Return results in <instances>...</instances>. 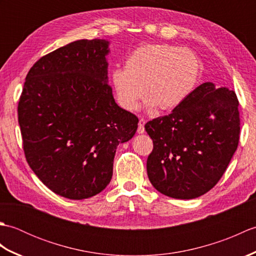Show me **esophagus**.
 Returning a JSON list of instances; mask_svg holds the SVG:
<instances>
[{
	"mask_svg": "<svg viewBox=\"0 0 256 256\" xmlns=\"http://www.w3.org/2000/svg\"><path fill=\"white\" fill-rule=\"evenodd\" d=\"M145 123H146V121H145L144 118H140V121H138V134H143V133L145 132V128H144Z\"/></svg>",
	"mask_w": 256,
	"mask_h": 256,
	"instance_id": "esophagus-1",
	"label": "esophagus"
}]
</instances>
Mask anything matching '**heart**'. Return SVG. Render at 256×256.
<instances>
[{"label": "heart", "instance_id": "b5f03b06", "mask_svg": "<svg viewBox=\"0 0 256 256\" xmlns=\"http://www.w3.org/2000/svg\"><path fill=\"white\" fill-rule=\"evenodd\" d=\"M199 74L200 62L192 50L148 44L130 54L124 70H114L112 84L120 106L125 110H138L144 94L150 108L172 110L192 94Z\"/></svg>", "mask_w": 256, "mask_h": 256}]
</instances>
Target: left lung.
I'll return each mask as SVG.
<instances>
[{"label": "left lung", "mask_w": 256, "mask_h": 256, "mask_svg": "<svg viewBox=\"0 0 256 256\" xmlns=\"http://www.w3.org/2000/svg\"><path fill=\"white\" fill-rule=\"evenodd\" d=\"M153 140L146 168L162 194L194 199L208 192L224 175L240 138L236 92L204 82L180 106L145 124Z\"/></svg>", "instance_id": "8db88e82"}]
</instances>
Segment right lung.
Listing matches in <instances>:
<instances>
[{
	"instance_id": "obj_1",
	"label": "right lung",
	"mask_w": 256,
	"mask_h": 256,
	"mask_svg": "<svg viewBox=\"0 0 256 256\" xmlns=\"http://www.w3.org/2000/svg\"><path fill=\"white\" fill-rule=\"evenodd\" d=\"M108 44L80 40L42 57L20 98L26 160L45 186L68 199L101 192L118 145L138 130V116L116 104L108 84Z\"/></svg>"
}]
</instances>
